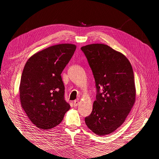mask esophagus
Wrapping results in <instances>:
<instances>
[{
	"label": "esophagus",
	"instance_id": "obj_1",
	"mask_svg": "<svg viewBox=\"0 0 159 159\" xmlns=\"http://www.w3.org/2000/svg\"><path fill=\"white\" fill-rule=\"evenodd\" d=\"M78 104H79V102H78V101L75 100L74 102V107H77V106H78Z\"/></svg>",
	"mask_w": 159,
	"mask_h": 159
}]
</instances>
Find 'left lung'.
<instances>
[{
	"label": "left lung",
	"instance_id": "8db88e82",
	"mask_svg": "<svg viewBox=\"0 0 159 159\" xmlns=\"http://www.w3.org/2000/svg\"><path fill=\"white\" fill-rule=\"evenodd\" d=\"M81 50L87 57L97 88L93 111L85 122L95 134L107 135L124 123L135 102L132 66L125 56L107 45L92 44Z\"/></svg>",
	"mask_w": 159,
	"mask_h": 159
}]
</instances>
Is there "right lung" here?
I'll use <instances>...</instances> for the list:
<instances>
[{"instance_id": "add662e5", "label": "right lung", "mask_w": 159, "mask_h": 159, "mask_svg": "<svg viewBox=\"0 0 159 159\" xmlns=\"http://www.w3.org/2000/svg\"><path fill=\"white\" fill-rule=\"evenodd\" d=\"M75 49L71 44L52 46L26 61L19 87L20 100L28 117L38 128L48 130L58 125L70 108L64 99L61 74Z\"/></svg>"}]
</instances>
